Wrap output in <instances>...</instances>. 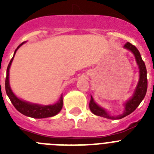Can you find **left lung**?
Segmentation results:
<instances>
[{"label":"left lung","mask_w":154,"mask_h":154,"mask_svg":"<svg viewBox=\"0 0 154 154\" xmlns=\"http://www.w3.org/2000/svg\"><path fill=\"white\" fill-rule=\"evenodd\" d=\"M124 48L126 49L130 50V51L133 52V54L135 56L136 61H137V63L139 66V69H140V79H139V82L137 85V88H136L135 91H134V93H133L131 99H129L124 104V112L123 114H121V115L116 116H112L109 115L104 109L100 107L99 106H98L94 102L93 98L91 96V99L90 102H89V109H90L91 112L93 114H95V115L110 119H122V118L125 117L126 116L132 113L138 107L139 105L140 104L142 100L144 99L145 96H146V90H147L146 69L145 63H144L142 58H141L140 53V51H138L137 48L134 45H133L132 44H130V42L126 43L124 45Z\"/></svg>","instance_id":"obj_1"}]
</instances>
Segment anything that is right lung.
Instances as JSON below:
<instances>
[{
	"mask_svg": "<svg viewBox=\"0 0 154 154\" xmlns=\"http://www.w3.org/2000/svg\"><path fill=\"white\" fill-rule=\"evenodd\" d=\"M24 42L19 45L18 47L16 48L15 51L14 53V56L10 61V63L8 64V66L7 68V76L5 79V90L8 96L10 99L11 102L13 104V106L15 107L16 109L22 113L23 115L29 116V117L35 118V119H42V118H47L54 116L57 115L60 112L63 106V98L62 95L61 96L60 99L55 104L48 105V106H42L39 104H33V103H28L26 101H23L21 99H18L17 96L13 93L11 89L9 84V69H10L11 65L14 59V57L15 55L16 51L21 47Z\"/></svg>",
	"mask_w": 154,
	"mask_h": 154,
	"instance_id": "1",
	"label": "right lung"
}]
</instances>
